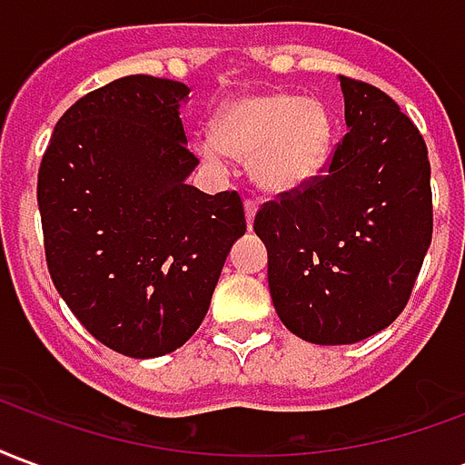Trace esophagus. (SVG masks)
Returning <instances> with one entry per match:
<instances>
[{"label": "esophagus", "mask_w": 465, "mask_h": 465, "mask_svg": "<svg viewBox=\"0 0 465 465\" xmlns=\"http://www.w3.org/2000/svg\"><path fill=\"white\" fill-rule=\"evenodd\" d=\"M243 209H246V223L252 226L253 216H256V209H259V206H256V202H253V199H246V203H243Z\"/></svg>", "instance_id": "1"}]
</instances>
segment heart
Listing matches in <instances>:
<instances>
[{
	"label": "heart",
	"instance_id": "1",
	"mask_svg": "<svg viewBox=\"0 0 465 465\" xmlns=\"http://www.w3.org/2000/svg\"><path fill=\"white\" fill-rule=\"evenodd\" d=\"M213 142H203V159L222 153L249 162L259 192L289 196L302 192L326 163L331 143L329 112L316 99L293 94H249L233 99L213 119Z\"/></svg>",
	"mask_w": 465,
	"mask_h": 465
}]
</instances>
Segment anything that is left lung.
<instances>
[{
  "mask_svg": "<svg viewBox=\"0 0 465 465\" xmlns=\"http://www.w3.org/2000/svg\"><path fill=\"white\" fill-rule=\"evenodd\" d=\"M341 92L349 132L322 176L253 219L279 319L322 346L363 341L396 322L433 233L429 149L416 124L373 84L341 76Z\"/></svg>",
  "mask_w": 465,
  "mask_h": 465,
  "instance_id": "1",
  "label": "left lung"
}]
</instances>
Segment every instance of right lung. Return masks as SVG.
I'll list each match as a JSON object with an SVG mask.
<instances>
[{
    "instance_id": "right-lung-1",
    "label": "right lung",
    "mask_w": 465,
    "mask_h": 465,
    "mask_svg": "<svg viewBox=\"0 0 465 465\" xmlns=\"http://www.w3.org/2000/svg\"><path fill=\"white\" fill-rule=\"evenodd\" d=\"M189 86L132 74L82 96L39 166L46 266L96 341L132 359L172 353L209 312L242 196L186 183L199 159L179 106Z\"/></svg>"
}]
</instances>
